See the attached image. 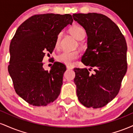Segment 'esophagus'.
Here are the masks:
<instances>
[{
    "instance_id": "esophagus-1",
    "label": "esophagus",
    "mask_w": 133,
    "mask_h": 133,
    "mask_svg": "<svg viewBox=\"0 0 133 133\" xmlns=\"http://www.w3.org/2000/svg\"><path fill=\"white\" fill-rule=\"evenodd\" d=\"M66 68H67V69H72L73 66H72V65H66Z\"/></svg>"
}]
</instances>
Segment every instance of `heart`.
I'll use <instances>...</instances> for the list:
<instances>
[{
	"label": "heart",
	"mask_w": 133,
	"mask_h": 133,
	"mask_svg": "<svg viewBox=\"0 0 133 133\" xmlns=\"http://www.w3.org/2000/svg\"><path fill=\"white\" fill-rule=\"evenodd\" d=\"M69 32L76 39L80 41L85 37V31L84 29L79 25H74L69 29ZM61 34L57 36L56 41V47H58L60 42ZM79 57V52L77 51L63 52L59 54L57 57L58 61L67 65H71L74 63V61Z\"/></svg>",
	"instance_id": "1"
}]
</instances>
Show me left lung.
<instances>
[{"label": "left lung", "instance_id": "1", "mask_svg": "<svg viewBox=\"0 0 133 133\" xmlns=\"http://www.w3.org/2000/svg\"><path fill=\"white\" fill-rule=\"evenodd\" d=\"M72 17L88 36L81 62L89 69H74L77 96L87 108H102L118 94L127 71L126 40L116 24L104 15L74 14Z\"/></svg>", "mask_w": 133, "mask_h": 133}]
</instances>
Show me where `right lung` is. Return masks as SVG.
<instances>
[{
	"mask_svg": "<svg viewBox=\"0 0 133 133\" xmlns=\"http://www.w3.org/2000/svg\"><path fill=\"white\" fill-rule=\"evenodd\" d=\"M73 19L70 14H44L30 17L17 29L10 44L8 71L17 94L30 104L47 106L57 98L65 65L54 62L43 68L46 52L52 53L61 31Z\"/></svg>",
	"mask_w": 133,
	"mask_h": 133,
	"instance_id": "add662e5",
	"label": "right lung"
}]
</instances>
